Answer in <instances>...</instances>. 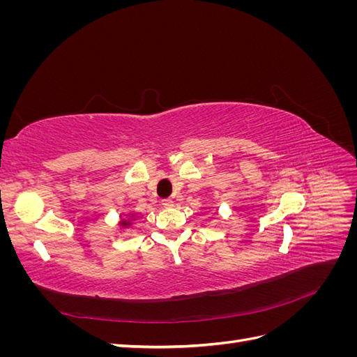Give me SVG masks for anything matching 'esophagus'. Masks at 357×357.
<instances>
[{
  "instance_id": "obj_1",
  "label": "esophagus",
  "mask_w": 357,
  "mask_h": 357,
  "mask_svg": "<svg viewBox=\"0 0 357 357\" xmlns=\"http://www.w3.org/2000/svg\"><path fill=\"white\" fill-rule=\"evenodd\" d=\"M162 205H164L165 208H171L172 205H174V201H172V199H164V201H162Z\"/></svg>"
}]
</instances>
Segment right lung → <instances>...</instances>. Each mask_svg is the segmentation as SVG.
I'll return each instance as SVG.
<instances>
[{
  "label": "right lung",
  "mask_w": 357,
  "mask_h": 357,
  "mask_svg": "<svg viewBox=\"0 0 357 357\" xmlns=\"http://www.w3.org/2000/svg\"><path fill=\"white\" fill-rule=\"evenodd\" d=\"M134 218H135V214H131V215H129V218L122 219L121 222H119V226H121V228H128V226H131V225H132Z\"/></svg>",
  "instance_id": "1"
}]
</instances>
